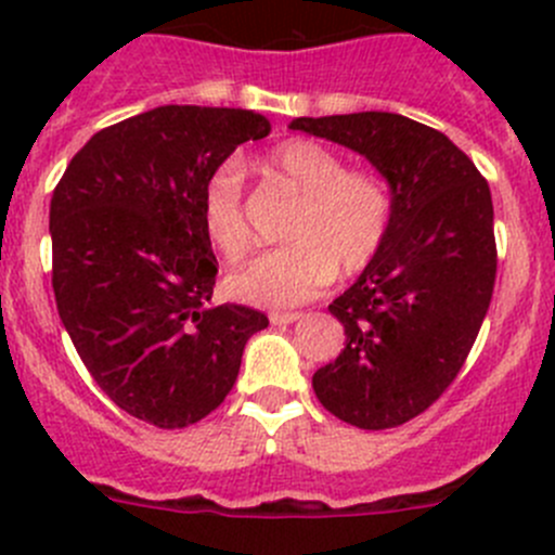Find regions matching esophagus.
<instances>
[{
	"label": "esophagus",
	"mask_w": 555,
	"mask_h": 555,
	"mask_svg": "<svg viewBox=\"0 0 555 555\" xmlns=\"http://www.w3.org/2000/svg\"><path fill=\"white\" fill-rule=\"evenodd\" d=\"M304 317V313H298V311H287V313H271V324H276V327H284V324H293V322H298V319Z\"/></svg>",
	"instance_id": "esophagus-1"
}]
</instances>
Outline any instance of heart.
I'll use <instances>...</instances> for the list:
<instances>
[{"label": "heart", "mask_w": 555, "mask_h": 555, "mask_svg": "<svg viewBox=\"0 0 555 555\" xmlns=\"http://www.w3.org/2000/svg\"><path fill=\"white\" fill-rule=\"evenodd\" d=\"M262 169L300 195L287 225V246L244 262L225 287L242 304L293 309L309 304L335 273H362L386 244L395 220V198L378 173L346 169L335 150L313 139H289L262 158ZM204 233L228 260L251 244L244 215L242 171L233 164L211 171L201 190Z\"/></svg>", "instance_id": "obj_1"}]
</instances>
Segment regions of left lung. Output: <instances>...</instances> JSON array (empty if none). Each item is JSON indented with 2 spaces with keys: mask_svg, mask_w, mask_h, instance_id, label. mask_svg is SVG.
Returning <instances> with one entry per match:
<instances>
[{
  "mask_svg": "<svg viewBox=\"0 0 555 555\" xmlns=\"http://www.w3.org/2000/svg\"><path fill=\"white\" fill-rule=\"evenodd\" d=\"M289 128L365 155L389 182L391 231L330 304L346 346L313 373V391L351 427H400L449 389L489 311L496 279L489 182L446 133L395 112L298 117Z\"/></svg>",
  "mask_w": 555,
  "mask_h": 555,
  "instance_id": "obj_1",
  "label": "left lung"
}]
</instances>
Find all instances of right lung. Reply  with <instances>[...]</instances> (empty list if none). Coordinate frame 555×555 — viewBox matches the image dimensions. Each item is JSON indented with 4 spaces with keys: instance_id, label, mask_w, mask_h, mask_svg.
<instances>
[{
    "instance_id": "1",
    "label": "right lung",
    "mask_w": 555,
    "mask_h": 555,
    "mask_svg": "<svg viewBox=\"0 0 555 555\" xmlns=\"http://www.w3.org/2000/svg\"><path fill=\"white\" fill-rule=\"evenodd\" d=\"M268 117L166 104L102 128L50 198L59 317L93 382L131 416L182 429L233 389L266 313L211 304L201 190Z\"/></svg>"
}]
</instances>
